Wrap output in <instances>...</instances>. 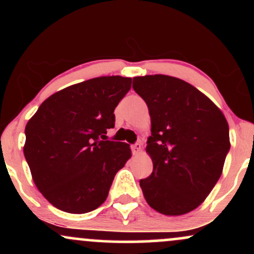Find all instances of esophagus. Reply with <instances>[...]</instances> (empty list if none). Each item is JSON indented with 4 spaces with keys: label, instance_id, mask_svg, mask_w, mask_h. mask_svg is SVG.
<instances>
[{
    "label": "esophagus",
    "instance_id": "esophagus-1",
    "mask_svg": "<svg viewBox=\"0 0 254 254\" xmlns=\"http://www.w3.org/2000/svg\"><path fill=\"white\" fill-rule=\"evenodd\" d=\"M141 148H142V144H141V142H136L135 144H132V145H131V150H132V153H133V154L138 153V151L141 150Z\"/></svg>",
    "mask_w": 254,
    "mask_h": 254
}]
</instances>
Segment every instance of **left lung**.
Here are the masks:
<instances>
[{"label": "left lung", "mask_w": 254, "mask_h": 254, "mask_svg": "<svg viewBox=\"0 0 254 254\" xmlns=\"http://www.w3.org/2000/svg\"><path fill=\"white\" fill-rule=\"evenodd\" d=\"M132 88L147 104L151 121L145 150L153 172L139 180L143 196L161 214H188L222 174L230 148L228 123L210 99L180 78L137 76Z\"/></svg>", "instance_id": "obj_1"}]
</instances>
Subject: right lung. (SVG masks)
Instances as JSON below:
<instances>
[{
	"label": "right lung",
	"mask_w": 254,
	"mask_h": 254,
	"mask_svg": "<svg viewBox=\"0 0 254 254\" xmlns=\"http://www.w3.org/2000/svg\"><path fill=\"white\" fill-rule=\"evenodd\" d=\"M130 88V77L90 78L52 94L28 121L26 161L38 190L60 210L86 214L106 200L131 156L129 144L106 139Z\"/></svg>",
	"instance_id": "add662e5"
}]
</instances>
